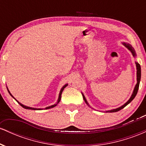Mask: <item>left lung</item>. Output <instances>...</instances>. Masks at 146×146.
<instances>
[{
  "mask_svg": "<svg viewBox=\"0 0 146 146\" xmlns=\"http://www.w3.org/2000/svg\"><path fill=\"white\" fill-rule=\"evenodd\" d=\"M122 44L124 45L125 47L128 48V50H130V52H131V53H132V56H133L134 57L136 56V53H135V49H134V48H132V46H131V45H130V44H128V43H125V42H123V43H122ZM135 63H136V66H137V84L135 85V88H134L133 93H132L131 97H130V98L129 99L128 101L126 103H125L123 106H121L119 107V108H115V109H113V110H107L106 113H108V112H110V113H115V112H117V111H119V110H121L122 108H123L125 106H126L128 105V104H130V102H131L132 100H133V99L135 98V96H136V95H137V92H138L140 80H141V66H140V64L138 62H135ZM82 94L83 99H84V102H86V104L88 106L90 107V105L88 104V102L86 101V98H85L84 95L83 93H82ZM90 108H91V107H90Z\"/></svg>",
  "mask_w": 146,
  "mask_h": 146,
  "instance_id": "1",
  "label": "left lung"
}]
</instances>
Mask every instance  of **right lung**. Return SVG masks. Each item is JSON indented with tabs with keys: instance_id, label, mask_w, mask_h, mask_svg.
<instances>
[{
	"instance_id": "add662e5",
	"label": "right lung",
	"mask_w": 146,
	"mask_h": 146,
	"mask_svg": "<svg viewBox=\"0 0 146 146\" xmlns=\"http://www.w3.org/2000/svg\"><path fill=\"white\" fill-rule=\"evenodd\" d=\"M68 86V84H65L64 86L62 88H61V90H60V94H59V97H58V101H57V102L56 104H53V105H52V106H48V107H46V108H45V109H49V108H53V107H55V106H56L57 105H58V104L60 102V100H61V95H62V91H63V90L64 89V88L65 87H66ZM7 90H8V92H9V93L10 94V95H11V97H12V98H14V97L12 96V95L11 94V93H10V92H9V90L7 89ZM15 99V98H14ZM15 100H16V99H15ZM16 101H17V100H16ZM18 102V101H17ZM18 103H19V104L22 107H23V108H25V109H31V110H42V108H31V107H29V106H25V105H23V104H21L20 103V102H18Z\"/></svg>"
}]
</instances>
